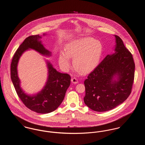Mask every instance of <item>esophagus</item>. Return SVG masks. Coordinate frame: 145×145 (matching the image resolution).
<instances>
[{
    "label": "esophagus",
    "instance_id": "34e87169",
    "mask_svg": "<svg viewBox=\"0 0 145 145\" xmlns=\"http://www.w3.org/2000/svg\"><path fill=\"white\" fill-rule=\"evenodd\" d=\"M71 81L73 84H77L78 83V79L75 77L72 78L71 79Z\"/></svg>",
    "mask_w": 145,
    "mask_h": 145
}]
</instances>
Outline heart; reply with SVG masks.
<instances>
[{"mask_svg":"<svg viewBox=\"0 0 145 145\" xmlns=\"http://www.w3.org/2000/svg\"><path fill=\"white\" fill-rule=\"evenodd\" d=\"M103 52L101 42L91 37H85L68 43L65 52L59 56V63L65 71L71 66L70 58L73 57V65L77 71L87 73L94 69L100 61Z\"/></svg>","mask_w":145,"mask_h":145,"instance_id":"b5f03b06","label":"heart"}]
</instances>
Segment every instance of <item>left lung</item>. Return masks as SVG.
Returning a JSON list of instances; mask_svg holds the SVG:
<instances>
[{
	"label": "left lung",
	"instance_id": "8db88e82",
	"mask_svg": "<svg viewBox=\"0 0 145 145\" xmlns=\"http://www.w3.org/2000/svg\"><path fill=\"white\" fill-rule=\"evenodd\" d=\"M114 36L115 53L106 55L84 81V103L95 111L114 109L131 93L135 71L133 56L122 39Z\"/></svg>",
	"mask_w": 145,
	"mask_h": 145
}]
</instances>
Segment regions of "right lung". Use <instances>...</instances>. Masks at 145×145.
<instances>
[{
    "label": "right lung",
    "mask_w": 145,
    "mask_h": 145,
    "mask_svg": "<svg viewBox=\"0 0 145 145\" xmlns=\"http://www.w3.org/2000/svg\"><path fill=\"white\" fill-rule=\"evenodd\" d=\"M46 35L43 34L44 36ZM41 38L39 35L30 36L17 49L11 64V78L18 96L28 108L37 113L47 114L55 110L62 103L71 84V76L56 71L47 60L48 78L46 84L41 91L31 95L22 89L17 71L21 56L29 49L35 50L43 56L49 57L52 55L51 52L42 44Z\"/></svg>",
    "instance_id": "1"
}]
</instances>
